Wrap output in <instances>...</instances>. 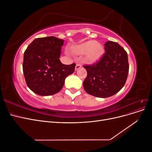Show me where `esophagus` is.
I'll use <instances>...</instances> for the list:
<instances>
[{
  "instance_id": "obj_1",
  "label": "esophagus",
  "mask_w": 152,
  "mask_h": 152,
  "mask_svg": "<svg viewBox=\"0 0 152 152\" xmlns=\"http://www.w3.org/2000/svg\"><path fill=\"white\" fill-rule=\"evenodd\" d=\"M82 67V65L80 63H76V66H75V71H77L78 69H79V68H80Z\"/></svg>"
}]
</instances>
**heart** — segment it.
Listing matches in <instances>:
<instances>
[{
    "label": "heart",
    "instance_id": "obj_1",
    "mask_svg": "<svg viewBox=\"0 0 152 152\" xmlns=\"http://www.w3.org/2000/svg\"><path fill=\"white\" fill-rule=\"evenodd\" d=\"M75 53L86 55V58L90 62L97 61L102 56L104 52L103 45L94 40L86 41L73 48Z\"/></svg>",
    "mask_w": 152,
    "mask_h": 152
}]
</instances>
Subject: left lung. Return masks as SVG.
<instances>
[{"label":"left lung","mask_w":152,"mask_h":152,"mask_svg":"<svg viewBox=\"0 0 152 152\" xmlns=\"http://www.w3.org/2000/svg\"><path fill=\"white\" fill-rule=\"evenodd\" d=\"M105 54L92 66H84L87 72L83 82L89 94L108 98L117 93L125 85L129 73L127 53L118 43L107 41Z\"/></svg>","instance_id":"1"}]
</instances>
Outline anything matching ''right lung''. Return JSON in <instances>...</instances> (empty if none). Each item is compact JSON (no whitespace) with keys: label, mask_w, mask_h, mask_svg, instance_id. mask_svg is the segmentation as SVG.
I'll return each instance as SVG.
<instances>
[{"label":"right lung","mask_w":152,"mask_h":152,"mask_svg":"<svg viewBox=\"0 0 152 152\" xmlns=\"http://www.w3.org/2000/svg\"><path fill=\"white\" fill-rule=\"evenodd\" d=\"M64 40L53 36L35 39L24 53L23 71L29 89L40 96L56 94L66 78L74 72L75 64L59 60Z\"/></svg>","instance_id":"1"}]
</instances>
